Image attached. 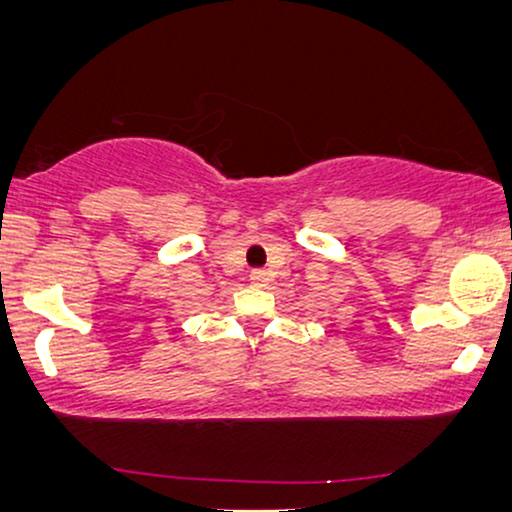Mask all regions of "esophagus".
<instances>
[{
    "instance_id": "34e87169",
    "label": "esophagus",
    "mask_w": 512,
    "mask_h": 512,
    "mask_svg": "<svg viewBox=\"0 0 512 512\" xmlns=\"http://www.w3.org/2000/svg\"><path fill=\"white\" fill-rule=\"evenodd\" d=\"M249 282L254 284V286H268L270 275H268V272H265V270H251Z\"/></svg>"
}]
</instances>
